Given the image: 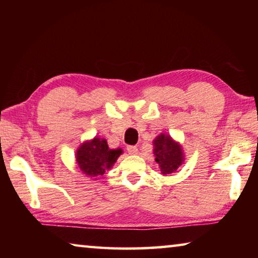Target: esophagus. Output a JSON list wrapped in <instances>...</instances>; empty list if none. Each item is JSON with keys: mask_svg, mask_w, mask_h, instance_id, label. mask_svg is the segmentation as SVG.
<instances>
[{"mask_svg": "<svg viewBox=\"0 0 258 258\" xmlns=\"http://www.w3.org/2000/svg\"><path fill=\"white\" fill-rule=\"evenodd\" d=\"M127 152H128L130 155H138L139 150H138V148H137V147H134V146H128V147H127Z\"/></svg>", "mask_w": 258, "mask_h": 258, "instance_id": "34e87169", "label": "esophagus"}]
</instances>
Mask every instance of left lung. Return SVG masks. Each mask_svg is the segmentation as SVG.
I'll use <instances>...</instances> for the list:
<instances>
[{"label": "left lung", "mask_w": 258, "mask_h": 258, "mask_svg": "<svg viewBox=\"0 0 258 258\" xmlns=\"http://www.w3.org/2000/svg\"><path fill=\"white\" fill-rule=\"evenodd\" d=\"M155 161L159 165L163 175H169L176 172L184 163V151L180 142L174 140L167 133H160L154 139Z\"/></svg>", "instance_id": "obj_1"}]
</instances>
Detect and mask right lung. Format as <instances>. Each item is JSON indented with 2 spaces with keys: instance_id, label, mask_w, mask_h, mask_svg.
I'll list each match as a JSON object with an SVG mask.
<instances>
[{
  "instance_id": "obj_1",
  "label": "right lung",
  "mask_w": 258,
  "mask_h": 258,
  "mask_svg": "<svg viewBox=\"0 0 258 258\" xmlns=\"http://www.w3.org/2000/svg\"><path fill=\"white\" fill-rule=\"evenodd\" d=\"M121 154L123 150L120 148L110 149L106 139L94 137L81 143L75 156L81 172L87 177L99 180L98 176H102L109 171Z\"/></svg>"
}]
</instances>
